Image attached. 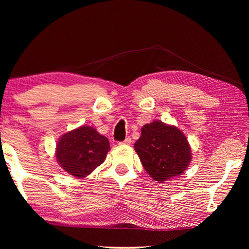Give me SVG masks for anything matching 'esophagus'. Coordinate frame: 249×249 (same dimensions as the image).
Returning a JSON list of instances; mask_svg holds the SVG:
<instances>
[{
  "label": "esophagus",
  "mask_w": 249,
  "mask_h": 249,
  "mask_svg": "<svg viewBox=\"0 0 249 249\" xmlns=\"http://www.w3.org/2000/svg\"><path fill=\"white\" fill-rule=\"evenodd\" d=\"M130 142H131V139L129 138V137H127V138H126L124 141L119 142V144H121V145H128V144H130Z\"/></svg>",
  "instance_id": "esophagus-1"
}]
</instances>
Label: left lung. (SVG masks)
Masks as SVG:
<instances>
[{
	"mask_svg": "<svg viewBox=\"0 0 249 249\" xmlns=\"http://www.w3.org/2000/svg\"><path fill=\"white\" fill-rule=\"evenodd\" d=\"M135 151L142 166L155 181L162 183L182 174L192 160L187 138L176 126L160 121L145 124Z\"/></svg>",
	"mask_w": 249,
	"mask_h": 249,
	"instance_id": "left-lung-1",
	"label": "left lung"
}]
</instances>
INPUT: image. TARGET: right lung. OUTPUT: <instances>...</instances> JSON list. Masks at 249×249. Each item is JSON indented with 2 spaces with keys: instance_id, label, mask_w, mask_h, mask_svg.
<instances>
[{
  "instance_id": "obj_1",
  "label": "right lung",
  "mask_w": 249,
  "mask_h": 249,
  "mask_svg": "<svg viewBox=\"0 0 249 249\" xmlns=\"http://www.w3.org/2000/svg\"><path fill=\"white\" fill-rule=\"evenodd\" d=\"M109 150V141L105 136L91 126H81L61 137L55 157L66 172L81 178L102 165Z\"/></svg>"
}]
</instances>
